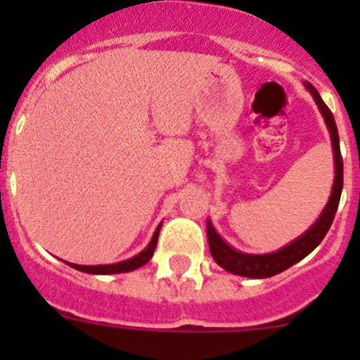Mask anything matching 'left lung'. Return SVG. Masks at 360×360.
Returning <instances> with one entry per match:
<instances>
[{"label":"left lung","mask_w":360,"mask_h":360,"mask_svg":"<svg viewBox=\"0 0 360 360\" xmlns=\"http://www.w3.org/2000/svg\"><path fill=\"white\" fill-rule=\"evenodd\" d=\"M307 90L310 91L314 101L319 106V111L323 113L326 128L330 131V139H332V148H333V158H335V180H333L332 195H330L326 207L323 209L319 218L316 219V224L311 225L303 236H299L287 247L279 249L278 252L270 254H245L240 250L232 249L231 245L225 243L221 240L216 229L212 227L211 219H207V240H209V249H211L214 262L218 263L221 269L232 274L245 276V278H254V279H263V278H272V276L279 274L283 270L290 269L297 262H301L303 257H307L311 250L316 249L317 245L323 241L326 236L330 225L333 221L337 207H339V200H341L342 193V157H341V148H339V131H337L335 120H333L332 111L326 104L323 103L319 91L311 84H304Z\"/></svg>","instance_id":"1"}]
</instances>
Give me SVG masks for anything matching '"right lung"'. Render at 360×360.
Masks as SVG:
<instances>
[{
    "label": "right lung",
    "instance_id": "1",
    "mask_svg": "<svg viewBox=\"0 0 360 360\" xmlns=\"http://www.w3.org/2000/svg\"><path fill=\"white\" fill-rule=\"evenodd\" d=\"M162 224L158 225L155 234H153L151 241L149 245L142 250L141 254H136V256L129 257L126 262L120 263H113V265H75V263H70V266L73 269L81 270V272H86V274H120V272H131V270L139 269V266L146 265L153 257V252L157 249V241H158V232H160Z\"/></svg>",
    "mask_w": 360,
    "mask_h": 360
}]
</instances>
